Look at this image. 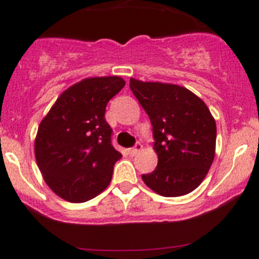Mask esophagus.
Listing matches in <instances>:
<instances>
[{
	"label": "esophagus",
	"mask_w": 259,
	"mask_h": 259,
	"mask_svg": "<svg viewBox=\"0 0 259 259\" xmlns=\"http://www.w3.org/2000/svg\"><path fill=\"white\" fill-rule=\"evenodd\" d=\"M140 150H143V145L140 144V143H137L134 148L129 149V151H127V153H129L130 156H134V155H137Z\"/></svg>",
	"instance_id": "obj_1"
}]
</instances>
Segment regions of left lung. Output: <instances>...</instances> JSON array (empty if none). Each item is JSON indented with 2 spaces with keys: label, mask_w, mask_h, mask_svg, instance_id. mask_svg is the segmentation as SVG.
<instances>
[{
  "label": "left lung",
  "mask_w": 259,
  "mask_h": 259,
  "mask_svg": "<svg viewBox=\"0 0 259 259\" xmlns=\"http://www.w3.org/2000/svg\"><path fill=\"white\" fill-rule=\"evenodd\" d=\"M130 89L153 125L155 170L142 177L163 197L193 192L215 155L217 125L204 101L183 86L130 79Z\"/></svg>",
  "instance_id": "obj_1"
}]
</instances>
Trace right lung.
<instances>
[{
  "label": "right lung",
  "mask_w": 259,
  "mask_h": 259,
  "mask_svg": "<svg viewBox=\"0 0 259 259\" xmlns=\"http://www.w3.org/2000/svg\"><path fill=\"white\" fill-rule=\"evenodd\" d=\"M124 86L119 76L81 80L57 98L38 125L36 161L46 184L62 199L88 202L110 184L121 154L111 145L105 109Z\"/></svg>",
  "instance_id": "1"
}]
</instances>
